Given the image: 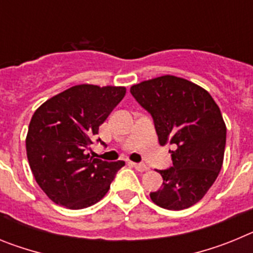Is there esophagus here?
<instances>
[{"mask_svg":"<svg viewBox=\"0 0 253 253\" xmlns=\"http://www.w3.org/2000/svg\"><path fill=\"white\" fill-rule=\"evenodd\" d=\"M133 167L137 171L139 172H144V171H148V166H146V165H143V163H133Z\"/></svg>","mask_w":253,"mask_h":253,"instance_id":"34e87169","label":"esophagus"}]
</instances>
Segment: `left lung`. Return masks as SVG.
I'll use <instances>...</instances> for the list:
<instances>
[{"label": "left lung", "instance_id": "1", "mask_svg": "<svg viewBox=\"0 0 253 253\" xmlns=\"http://www.w3.org/2000/svg\"><path fill=\"white\" fill-rule=\"evenodd\" d=\"M130 92L153 118L161 146L176 147L173 167L158 171L163 184L149 194L152 202L169 210L193 207L222 169L227 126L220 109L203 87L171 75L133 84Z\"/></svg>", "mask_w": 253, "mask_h": 253}]
</instances>
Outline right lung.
<instances>
[{
    "label": "right lung",
    "instance_id": "right-lung-1",
    "mask_svg": "<svg viewBox=\"0 0 253 253\" xmlns=\"http://www.w3.org/2000/svg\"><path fill=\"white\" fill-rule=\"evenodd\" d=\"M125 93L123 86L76 84L35 110L26 154L35 181L51 202L77 210L106 195L125 162H105L91 157L88 151L99 126Z\"/></svg>",
    "mask_w": 253,
    "mask_h": 253
}]
</instances>
